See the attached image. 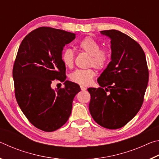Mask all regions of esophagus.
Listing matches in <instances>:
<instances>
[{
	"instance_id": "esophagus-1",
	"label": "esophagus",
	"mask_w": 159,
	"mask_h": 159,
	"mask_svg": "<svg viewBox=\"0 0 159 159\" xmlns=\"http://www.w3.org/2000/svg\"><path fill=\"white\" fill-rule=\"evenodd\" d=\"M80 89H81L82 91H85V90H87V88L85 87V86L81 85V86H80Z\"/></svg>"
}]
</instances>
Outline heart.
Here are the masks:
<instances>
[{"label":"heart","mask_w":159,"mask_h":159,"mask_svg":"<svg viewBox=\"0 0 159 159\" xmlns=\"http://www.w3.org/2000/svg\"><path fill=\"white\" fill-rule=\"evenodd\" d=\"M78 47L82 51L90 55L89 64H92L97 69H102L106 66L109 58V53L107 50L100 49L99 43L91 37H85L80 41ZM74 55L69 48L64 50L61 55V61L64 66L71 68L74 65ZM95 76V71L93 69H78L70 75L72 81L81 85H88L92 83Z\"/></svg>","instance_id":"b5f03b06"}]
</instances>
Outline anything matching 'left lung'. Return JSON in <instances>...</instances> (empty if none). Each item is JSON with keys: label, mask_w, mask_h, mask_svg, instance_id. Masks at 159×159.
<instances>
[{"label": "left lung", "mask_w": 159, "mask_h": 159, "mask_svg": "<svg viewBox=\"0 0 159 159\" xmlns=\"http://www.w3.org/2000/svg\"><path fill=\"white\" fill-rule=\"evenodd\" d=\"M111 39V61L98 78L100 87L89 88V110L96 123L118 129L135 116L144 100L149 71L143 50L119 31H101Z\"/></svg>", "instance_id": "left-lung-1"}]
</instances>
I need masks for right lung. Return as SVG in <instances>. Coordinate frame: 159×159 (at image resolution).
Wrapping results in <instances>:
<instances>
[{"label":"right lung","instance_id":"add662e5","mask_svg":"<svg viewBox=\"0 0 159 159\" xmlns=\"http://www.w3.org/2000/svg\"><path fill=\"white\" fill-rule=\"evenodd\" d=\"M76 34L61 29L40 27L29 33L19 48L13 66L15 98L35 127L45 132L61 128L69 119L80 86L66 80L62 50ZM54 80L65 88H51Z\"/></svg>","mask_w":159,"mask_h":159}]
</instances>
